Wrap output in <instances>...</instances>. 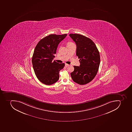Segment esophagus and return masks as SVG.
Wrapping results in <instances>:
<instances>
[{
    "label": "esophagus",
    "mask_w": 132,
    "mask_h": 132,
    "mask_svg": "<svg viewBox=\"0 0 132 132\" xmlns=\"http://www.w3.org/2000/svg\"><path fill=\"white\" fill-rule=\"evenodd\" d=\"M69 66V65L68 64H65V66L66 67H68Z\"/></svg>",
    "instance_id": "esophagus-1"
}]
</instances>
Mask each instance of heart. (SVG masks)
<instances>
[{
	"label": "heart",
	"mask_w": 132,
	"mask_h": 132,
	"mask_svg": "<svg viewBox=\"0 0 132 132\" xmlns=\"http://www.w3.org/2000/svg\"><path fill=\"white\" fill-rule=\"evenodd\" d=\"M73 43L71 42H69L68 44H67V45H68L72 44H73Z\"/></svg>",
	"instance_id": "heart-1"
}]
</instances>
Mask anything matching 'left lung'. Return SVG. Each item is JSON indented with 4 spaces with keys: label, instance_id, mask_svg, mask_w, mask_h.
<instances>
[{
    "label": "left lung",
    "instance_id": "1",
    "mask_svg": "<svg viewBox=\"0 0 132 132\" xmlns=\"http://www.w3.org/2000/svg\"><path fill=\"white\" fill-rule=\"evenodd\" d=\"M69 36L76 43V55L80 63L79 66H74L71 76L76 83L86 85L94 79L98 71L100 63L99 51L95 43L87 37L77 34Z\"/></svg>",
    "mask_w": 132,
    "mask_h": 132
}]
</instances>
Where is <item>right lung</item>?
Instances as JSON below:
<instances>
[{
  "label": "right lung",
  "instance_id": "add662e5",
  "mask_svg": "<svg viewBox=\"0 0 132 132\" xmlns=\"http://www.w3.org/2000/svg\"><path fill=\"white\" fill-rule=\"evenodd\" d=\"M67 35H48L41 39L35 47L32 59L33 68L36 77L45 85H53L59 79V72L64 63L53 60L58 44Z\"/></svg>",
  "mask_w": 132,
  "mask_h": 132
}]
</instances>
